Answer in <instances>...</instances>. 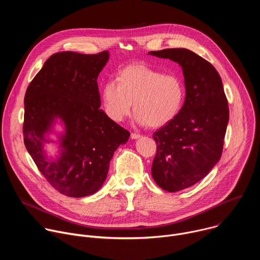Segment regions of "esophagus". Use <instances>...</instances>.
<instances>
[{"mask_svg": "<svg viewBox=\"0 0 260 260\" xmlns=\"http://www.w3.org/2000/svg\"><path fill=\"white\" fill-rule=\"evenodd\" d=\"M140 137H141V135H140V134H136V133H132V134H131V138H132L133 140L139 139Z\"/></svg>", "mask_w": 260, "mask_h": 260, "instance_id": "obj_1", "label": "esophagus"}]
</instances>
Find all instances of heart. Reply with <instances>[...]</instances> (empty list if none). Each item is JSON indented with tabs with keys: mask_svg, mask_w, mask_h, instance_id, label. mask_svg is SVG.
I'll list each match as a JSON object with an SVG mask.
<instances>
[{
	"mask_svg": "<svg viewBox=\"0 0 260 260\" xmlns=\"http://www.w3.org/2000/svg\"><path fill=\"white\" fill-rule=\"evenodd\" d=\"M184 94V83L179 76L143 63L123 68L116 80H107L102 88L103 106L111 119L123 120L134 102L136 120L151 127L162 126L175 118Z\"/></svg>",
	"mask_w": 260,
	"mask_h": 260,
	"instance_id": "b5f03b06",
	"label": "heart"
}]
</instances>
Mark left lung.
Segmentation results:
<instances>
[{"label": "left lung", "mask_w": 260, "mask_h": 260, "mask_svg": "<svg viewBox=\"0 0 260 260\" xmlns=\"http://www.w3.org/2000/svg\"><path fill=\"white\" fill-rule=\"evenodd\" d=\"M149 54L170 58L183 70L184 104L179 113L153 134L156 155L151 174L160 188L176 192L205 178L223 150L230 118L228 99L216 69L185 48H168Z\"/></svg>", "instance_id": "obj_1"}]
</instances>
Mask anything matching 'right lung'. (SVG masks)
<instances>
[{
  "label": "right lung",
  "mask_w": 260,
  "mask_h": 260,
  "mask_svg": "<svg viewBox=\"0 0 260 260\" xmlns=\"http://www.w3.org/2000/svg\"><path fill=\"white\" fill-rule=\"evenodd\" d=\"M109 52L73 51L51 55L24 95L23 141L37 168L53 188L71 198L95 193L105 182L111 158L129 132L110 119L101 107L98 76ZM59 118L60 156L48 160L46 137Z\"/></svg>",
  "instance_id": "1"
}]
</instances>
